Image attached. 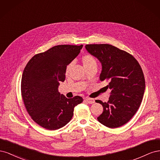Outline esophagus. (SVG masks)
Returning a JSON list of instances; mask_svg holds the SVG:
<instances>
[{
  "instance_id": "1",
  "label": "esophagus",
  "mask_w": 160,
  "mask_h": 160,
  "mask_svg": "<svg viewBox=\"0 0 160 160\" xmlns=\"http://www.w3.org/2000/svg\"><path fill=\"white\" fill-rule=\"evenodd\" d=\"M85 101H86L87 103H89V104H92V103H95L94 99H92V98H85Z\"/></svg>"
}]
</instances>
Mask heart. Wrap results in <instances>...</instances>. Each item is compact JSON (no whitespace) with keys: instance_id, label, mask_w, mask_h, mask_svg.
Returning <instances> with one entry per match:
<instances>
[{"instance_id":"obj_1","label":"heart","mask_w":160,"mask_h":160,"mask_svg":"<svg viewBox=\"0 0 160 160\" xmlns=\"http://www.w3.org/2000/svg\"><path fill=\"white\" fill-rule=\"evenodd\" d=\"M81 61L82 63H83V65L84 67V68H86V67H89L93 65H96L97 66V62L96 60L94 58V57H93L91 55H84L81 59ZM72 64H69L67 66L66 69H65V73L66 75H68L69 72L71 70Z\"/></svg>"}]
</instances>
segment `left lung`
I'll return each instance as SVG.
<instances>
[{
    "label": "left lung",
    "instance_id": "8db88e82",
    "mask_svg": "<svg viewBox=\"0 0 160 160\" xmlns=\"http://www.w3.org/2000/svg\"><path fill=\"white\" fill-rule=\"evenodd\" d=\"M85 49L101 64L100 81H107L111 90L108 102L98 120L105 126L116 128L125 124L137 112L143 99L146 83L139 62L129 53L108 44L86 45Z\"/></svg>",
    "mask_w": 160,
    "mask_h": 160
}]
</instances>
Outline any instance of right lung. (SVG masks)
Here are the masks:
<instances>
[{"label": "right lung", "instance_id": "1", "mask_svg": "<svg viewBox=\"0 0 160 160\" xmlns=\"http://www.w3.org/2000/svg\"><path fill=\"white\" fill-rule=\"evenodd\" d=\"M83 45L55 46L35 55L28 62L21 79V94L27 112L35 122L49 130L62 128L83 102L75 96L67 99L58 88L65 79L67 66L79 54Z\"/></svg>", "mask_w": 160, "mask_h": 160}]
</instances>
